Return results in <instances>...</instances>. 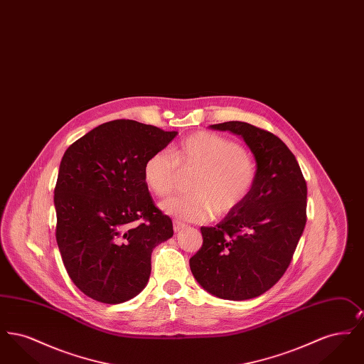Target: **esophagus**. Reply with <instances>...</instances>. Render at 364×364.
<instances>
[{"label": "esophagus", "instance_id": "esophagus-1", "mask_svg": "<svg viewBox=\"0 0 364 364\" xmlns=\"http://www.w3.org/2000/svg\"><path fill=\"white\" fill-rule=\"evenodd\" d=\"M186 228V224L184 223H181V221H177V220H174L173 221V229L174 232H180V230H183Z\"/></svg>", "mask_w": 364, "mask_h": 364}]
</instances>
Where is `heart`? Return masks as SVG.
Listing matches in <instances>:
<instances>
[{
	"instance_id": "heart-1",
	"label": "heart",
	"mask_w": 364,
	"mask_h": 364,
	"mask_svg": "<svg viewBox=\"0 0 364 364\" xmlns=\"http://www.w3.org/2000/svg\"><path fill=\"white\" fill-rule=\"evenodd\" d=\"M191 193L174 196L161 208L181 220L203 223L215 211L225 215L242 206L254 190L257 164L242 146L223 135L199 131L183 139L173 150H161L147 158L143 178L159 198L173 192L180 173L193 172Z\"/></svg>"
}]
</instances>
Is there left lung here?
<instances>
[{
  "label": "left lung",
  "instance_id": "obj_1",
  "mask_svg": "<svg viewBox=\"0 0 364 364\" xmlns=\"http://www.w3.org/2000/svg\"><path fill=\"white\" fill-rule=\"evenodd\" d=\"M210 127L244 139L257 159V181L240 208L200 228L203 244L190 259L191 272L210 294L247 300L269 291L289 267L307 223V183L274 134L242 122Z\"/></svg>",
  "mask_w": 364,
  "mask_h": 364
}]
</instances>
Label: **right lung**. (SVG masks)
<instances>
[{"instance_id": "right-lung-1", "label": "right lung", "mask_w": 364, "mask_h": 364, "mask_svg": "<svg viewBox=\"0 0 364 364\" xmlns=\"http://www.w3.org/2000/svg\"><path fill=\"white\" fill-rule=\"evenodd\" d=\"M177 135L113 120L72 143L54 188L55 240L73 284L106 304L135 297L151 273L154 247L173 236L143 178L147 158Z\"/></svg>"}]
</instances>
